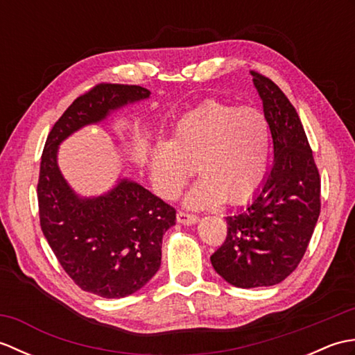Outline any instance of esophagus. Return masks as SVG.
Here are the masks:
<instances>
[{
  "label": "esophagus",
  "instance_id": "esophagus-1",
  "mask_svg": "<svg viewBox=\"0 0 355 355\" xmlns=\"http://www.w3.org/2000/svg\"><path fill=\"white\" fill-rule=\"evenodd\" d=\"M177 221L183 225H192L198 221V216L186 212H178L177 214Z\"/></svg>",
  "mask_w": 355,
  "mask_h": 355
}]
</instances>
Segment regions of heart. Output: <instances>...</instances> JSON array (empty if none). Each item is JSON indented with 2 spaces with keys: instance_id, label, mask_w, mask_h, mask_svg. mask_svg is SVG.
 I'll use <instances>...</instances> for the list:
<instances>
[{
  "instance_id": "1",
  "label": "heart",
  "mask_w": 355,
  "mask_h": 355,
  "mask_svg": "<svg viewBox=\"0 0 355 355\" xmlns=\"http://www.w3.org/2000/svg\"><path fill=\"white\" fill-rule=\"evenodd\" d=\"M271 128L258 108L209 101L177 123L171 141L149 155V177L157 195L177 198L195 168L201 177L184 197L191 209L241 205L261 189L268 173Z\"/></svg>"
}]
</instances>
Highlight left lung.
Returning <instances> with one entry per match:
<instances>
[{
	"instance_id": "left-lung-1",
	"label": "left lung",
	"mask_w": 355,
	"mask_h": 355,
	"mask_svg": "<svg viewBox=\"0 0 355 355\" xmlns=\"http://www.w3.org/2000/svg\"><path fill=\"white\" fill-rule=\"evenodd\" d=\"M268 119L275 160L247 207L225 218L227 236L210 256L238 288L282 282L304 258L320 214V177L302 122L273 80L252 71Z\"/></svg>"
}]
</instances>
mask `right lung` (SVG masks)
I'll return each mask as SVG.
<instances>
[{
    "mask_svg": "<svg viewBox=\"0 0 355 355\" xmlns=\"http://www.w3.org/2000/svg\"><path fill=\"white\" fill-rule=\"evenodd\" d=\"M149 96L139 85H97L67 108L44 146L37 182L42 233L74 284L101 297L130 296L153 279L162 263L163 235L175 225V210L126 177L102 195L82 197L59 169V145Z\"/></svg>",
    "mask_w": 355,
    "mask_h": 355,
    "instance_id": "obj_1",
    "label": "right lung"
}]
</instances>
